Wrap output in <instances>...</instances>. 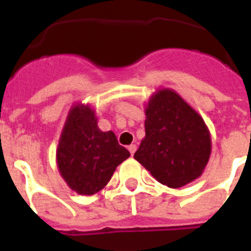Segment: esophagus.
I'll return each instance as SVG.
<instances>
[{
    "label": "esophagus",
    "instance_id": "obj_1",
    "mask_svg": "<svg viewBox=\"0 0 251 251\" xmlns=\"http://www.w3.org/2000/svg\"><path fill=\"white\" fill-rule=\"evenodd\" d=\"M128 150H129V152H130V154H134V152H136L137 151V146L136 145H130L129 147H128Z\"/></svg>",
    "mask_w": 251,
    "mask_h": 251
}]
</instances>
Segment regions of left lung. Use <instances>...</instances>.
I'll return each instance as SVG.
<instances>
[{
    "label": "left lung",
    "mask_w": 251,
    "mask_h": 251,
    "mask_svg": "<svg viewBox=\"0 0 251 251\" xmlns=\"http://www.w3.org/2000/svg\"><path fill=\"white\" fill-rule=\"evenodd\" d=\"M145 128L134 158L159 183L178 188L202 175L211 153L210 132L176 92L161 89L151 97Z\"/></svg>",
    "instance_id": "left-lung-1"
}]
</instances>
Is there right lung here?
Returning a JSON list of instances; mask_svg holds the SVG:
<instances>
[{
    "mask_svg": "<svg viewBox=\"0 0 251 251\" xmlns=\"http://www.w3.org/2000/svg\"><path fill=\"white\" fill-rule=\"evenodd\" d=\"M129 156L112 130L99 129L89 105H73L56 151L60 175L73 191L88 196L99 192Z\"/></svg>",
    "mask_w": 251,
    "mask_h": 251,
    "instance_id": "add662e5",
    "label": "right lung"
}]
</instances>
